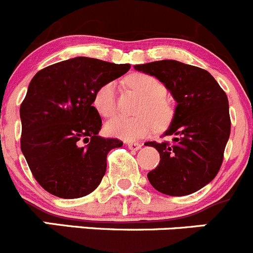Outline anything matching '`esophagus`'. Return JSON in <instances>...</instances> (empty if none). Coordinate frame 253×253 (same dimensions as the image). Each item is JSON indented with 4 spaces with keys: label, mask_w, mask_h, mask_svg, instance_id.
Returning <instances> with one entry per match:
<instances>
[{
    "label": "esophagus",
    "mask_w": 253,
    "mask_h": 253,
    "mask_svg": "<svg viewBox=\"0 0 253 253\" xmlns=\"http://www.w3.org/2000/svg\"><path fill=\"white\" fill-rule=\"evenodd\" d=\"M128 148L130 150H139L141 148V144L139 143H128Z\"/></svg>",
    "instance_id": "obj_1"
}]
</instances>
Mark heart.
<instances>
[{"instance_id": "1", "label": "heart", "mask_w": 253, "mask_h": 253, "mask_svg": "<svg viewBox=\"0 0 253 253\" xmlns=\"http://www.w3.org/2000/svg\"><path fill=\"white\" fill-rule=\"evenodd\" d=\"M130 88L144 98L136 118L117 115L105 124L109 135L125 141H135L148 136L154 130V124L163 128L172 117L171 104L167 100V88L159 79L150 74L135 73L128 78ZM115 83L108 82L95 90L93 105L102 117H110L115 113Z\"/></svg>"}]
</instances>
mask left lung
<instances>
[{"label":"left lung","mask_w":253,"mask_h":253,"mask_svg":"<svg viewBox=\"0 0 253 253\" xmlns=\"http://www.w3.org/2000/svg\"><path fill=\"white\" fill-rule=\"evenodd\" d=\"M134 68L158 78L176 100L174 117L164 135L169 144L148 141L160 154V163L149 171L154 189L170 196H185L212 181L222 164L230 138L228 99L205 69L164 59Z\"/></svg>","instance_id":"left-lung-1"}]
</instances>
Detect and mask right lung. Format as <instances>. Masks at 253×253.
<instances>
[{"label":"right lung","mask_w":253,"mask_h":253,"mask_svg":"<svg viewBox=\"0 0 253 253\" xmlns=\"http://www.w3.org/2000/svg\"><path fill=\"white\" fill-rule=\"evenodd\" d=\"M129 68L130 64L76 57L45 67L33 77L20 108L21 150L45 191L77 199L100 184L108 153L123 143L98 135L102 119L93 97L100 85Z\"/></svg>","instance_id":"obj_1"}]
</instances>
